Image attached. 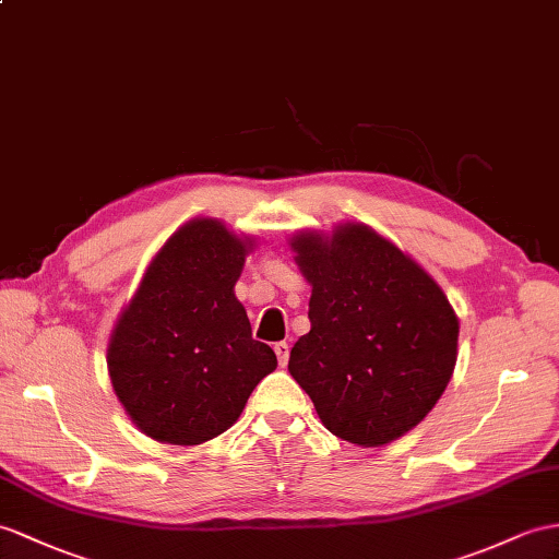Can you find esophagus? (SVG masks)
Segmentation results:
<instances>
[{"label":"esophagus","mask_w":559,"mask_h":559,"mask_svg":"<svg viewBox=\"0 0 559 559\" xmlns=\"http://www.w3.org/2000/svg\"><path fill=\"white\" fill-rule=\"evenodd\" d=\"M275 353H277V360H280L282 367L289 362V344L287 342H277L275 344Z\"/></svg>","instance_id":"esophagus-1"}]
</instances>
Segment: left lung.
Here are the masks:
<instances>
[{
    "label": "left lung",
    "instance_id": "left-lung-1",
    "mask_svg": "<svg viewBox=\"0 0 559 559\" xmlns=\"http://www.w3.org/2000/svg\"><path fill=\"white\" fill-rule=\"evenodd\" d=\"M312 287L289 372L334 437L365 448L417 427L451 382L460 322L437 282L372 227L296 233Z\"/></svg>",
    "mask_w": 559,
    "mask_h": 559
}]
</instances>
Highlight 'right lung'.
Here are the masks:
<instances>
[{
    "label": "right lung",
    "mask_w": 559,
    "mask_h": 559,
    "mask_svg": "<svg viewBox=\"0 0 559 559\" xmlns=\"http://www.w3.org/2000/svg\"><path fill=\"white\" fill-rule=\"evenodd\" d=\"M251 247L213 217L189 221L163 243L120 312L108 374L146 437L173 445L215 439L277 367L235 296Z\"/></svg>",
    "instance_id": "1"
}]
</instances>
